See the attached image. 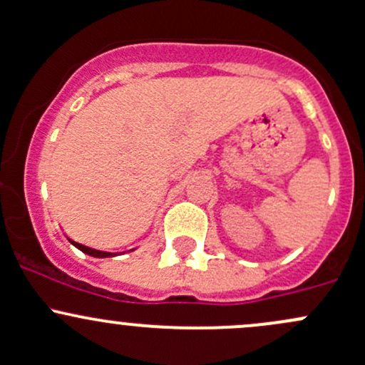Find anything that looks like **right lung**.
<instances>
[{
  "label": "right lung",
  "mask_w": 365,
  "mask_h": 365,
  "mask_svg": "<svg viewBox=\"0 0 365 365\" xmlns=\"http://www.w3.org/2000/svg\"><path fill=\"white\" fill-rule=\"evenodd\" d=\"M71 244H73L74 247H76V249H80L81 252L88 254V256H93V257H113V252H104V250L90 249V247L81 245V244H78V242H73V240H71Z\"/></svg>",
  "instance_id": "right-lung-1"
}]
</instances>
